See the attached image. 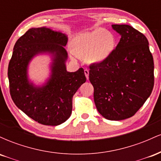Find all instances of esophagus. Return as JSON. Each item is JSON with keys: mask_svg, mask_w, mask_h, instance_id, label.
I'll return each instance as SVG.
<instances>
[{"mask_svg": "<svg viewBox=\"0 0 161 161\" xmlns=\"http://www.w3.org/2000/svg\"><path fill=\"white\" fill-rule=\"evenodd\" d=\"M84 73H85V75H86V79H88V75H89V71H88V69H85Z\"/></svg>", "mask_w": 161, "mask_h": 161, "instance_id": "esophagus-1", "label": "esophagus"}]
</instances>
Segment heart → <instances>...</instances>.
Wrapping results in <instances>:
<instances>
[{
  "instance_id": "obj_1",
  "label": "heart",
  "mask_w": 161,
  "mask_h": 161,
  "mask_svg": "<svg viewBox=\"0 0 161 161\" xmlns=\"http://www.w3.org/2000/svg\"><path fill=\"white\" fill-rule=\"evenodd\" d=\"M73 51L79 57L87 56L91 64H101L111 56L116 47L114 34L105 29L81 33L73 40Z\"/></svg>"
}]
</instances>
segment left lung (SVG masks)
Instances as JSON below:
<instances>
[{"label": "left lung", "mask_w": 161, "mask_h": 161, "mask_svg": "<svg viewBox=\"0 0 161 161\" xmlns=\"http://www.w3.org/2000/svg\"><path fill=\"white\" fill-rule=\"evenodd\" d=\"M121 36L107 60L90 66L97 111L109 120H123L139 110L154 87V60L147 38L129 25H112Z\"/></svg>", "instance_id": "obj_1"}]
</instances>
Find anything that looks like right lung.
I'll use <instances>...</instances> for the list:
<instances>
[{"instance_id":"add662e5","label":"right lung","mask_w":161,"mask_h":161,"mask_svg":"<svg viewBox=\"0 0 161 161\" xmlns=\"http://www.w3.org/2000/svg\"><path fill=\"white\" fill-rule=\"evenodd\" d=\"M68 38L65 33L45 26L29 29L16 42L8 66L10 95L14 104L41 124L58 125L67 120L73 97L86 78L82 68L66 70ZM39 55L51 57L49 77L41 85L29 79L28 66Z\"/></svg>"}]
</instances>
